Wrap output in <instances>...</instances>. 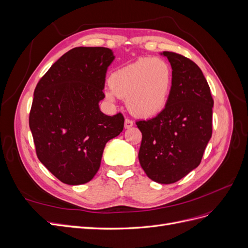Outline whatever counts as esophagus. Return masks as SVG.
<instances>
[{
	"label": "esophagus",
	"instance_id": "esophagus-1",
	"mask_svg": "<svg viewBox=\"0 0 248 248\" xmlns=\"http://www.w3.org/2000/svg\"><path fill=\"white\" fill-rule=\"evenodd\" d=\"M132 126H133V122L131 121V120L126 119L125 122H124V127H125V128L128 129V128H130V127H132Z\"/></svg>",
	"mask_w": 248,
	"mask_h": 248
}]
</instances>
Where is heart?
<instances>
[{
    "label": "heart",
    "instance_id": "1",
    "mask_svg": "<svg viewBox=\"0 0 248 248\" xmlns=\"http://www.w3.org/2000/svg\"><path fill=\"white\" fill-rule=\"evenodd\" d=\"M108 84L104 94L110 103L127 98V107L133 115L152 118L159 115L169 102L172 71L162 59L140 58L119 67L110 74Z\"/></svg>",
    "mask_w": 248,
    "mask_h": 248
}]
</instances>
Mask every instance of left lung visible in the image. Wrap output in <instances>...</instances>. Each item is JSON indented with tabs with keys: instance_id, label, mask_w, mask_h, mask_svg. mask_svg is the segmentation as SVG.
Instances as JSON below:
<instances>
[{
	"instance_id": "1",
	"label": "left lung",
	"mask_w": 248,
	"mask_h": 248,
	"mask_svg": "<svg viewBox=\"0 0 248 248\" xmlns=\"http://www.w3.org/2000/svg\"><path fill=\"white\" fill-rule=\"evenodd\" d=\"M172 69L169 102L159 115L137 122L141 132L140 167L153 181L170 184L199 167L212 136L213 98L200 67L163 51Z\"/></svg>"
}]
</instances>
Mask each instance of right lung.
Wrapping results in <instances>:
<instances>
[{
    "instance_id": "1",
    "label": "right lung",
    "mask_w": 248,
    "mask_h": 248,
    "mask_svg": "<svg viewBox=\"0 0 248 248\" xmlns=\"http://www.w3.org/2000/svg\"><path fill=\"white\" fill-rule=\"evenodd\" d=\"M114 54L107 47L67 51L40 78L34 91L29 125L40 162L60 181H91L100 168L107 142L124 127L121 112L99 108Z\"/></svg>"
}]
</instances>
